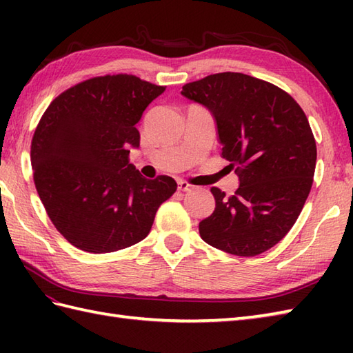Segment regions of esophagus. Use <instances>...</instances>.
<instances>
[{
  "label": "esophagus",
  "instance_id": "1",
  "mask_svg": "<svg viewBox=\"0 0 353 353\" xmlns=\"http://www.w3.org/2000/svg\"><path fill=\"white\" fill-rule=\"evenodd\" d=\"M177 185H179L177 188L181 190V191H185V192H186V191H192L194 188H196V186H194V185H190L188 182H179Z\"/></svg>",
  "mask_w": 353,
  "mask_h": 353
}]
</instances>
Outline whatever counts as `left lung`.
I'll use <instances>...</instances> for the list:
<instances>
[{"label":"left lung","instance_id":"1","mask_svg":"<svg viewBox=\"0 0 353 353\" xmlns=\"http://www.w3.org/2000/svg\"><path fill=\"white\" fill-rule=\"evenodd\" d=\"M215 118L223 157L239 177L226 196L211 188L215 211L199 224L205 241L236 256L272 249L288 234L312 186L317 147L292 97L243 72H219L182 88Z\"/></svg>","mask_w":353,"mask_h":353}]
</instances>
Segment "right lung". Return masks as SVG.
Returning <instances> with one entry per match:
<instances>
[{"label": "right lung", "mask_w": 353, "mask_h": 353, "mask_svg": "<svg viewBox=\"0 0 353 353\" xmlns=\"http://www.w3.org/2000/svg\"><path fill=\"white\" fill-rule=\"evenodd\" d=\"M165 91L132 74L94 77L66 89L43 112L32 139L33 181L54 228L89 253L142 241L177 190L170 176L150 181L129 163L137 123Z\"/></svg>", "instance_id": "add662e5"}]
</instances>
